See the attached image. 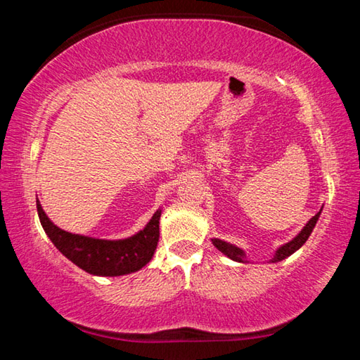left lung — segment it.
Instances as JSON below:
<instances>
[{"label": "left lung", "instance_id": "8db88e82", "mask_svg": "<svg viewBox=\"0 0 360 360\" xmlns=\"http://www.w3.org/2000/svg\"><path fill=\"white\" fill-rule=\"evenodd\" d=\"M321 211L318 212V214L309 219V221L307 222V225H304L300 233H298L294 240H290L289 243H285V245H283L281 248H278V251L275 252V255H273V259L270 262H273V264H275V262H281L285 257H289V255L294 254L295 251H298V249H300L304 245V241L308 240V236L311 235L314 225H316V222H318V219L321 216ZM211 241H212V245H214L219 249V251L227 255V257H230L231 260L243 262V264H245V262H248L246 260V254H245V251H243V249L236 248L233 245H230V243H227V241L217 240V238H212Z\"/></svg>", "mask_w": 360, "mask_h": 360}]
</instances>
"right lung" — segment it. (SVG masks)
<instances>
[{
    "label": "right lung",
    "instance_id": "obj_1",
    "mask_svg": "<svg viewBox=\"0 0 360 360\" xmlns=\"http://www.w3.org/2000/svg\"><path fill=\"white\" fill-rule=\"evenodd\" d=\"M36 208L42 229L56 248L72 264L96 276H122L138 271L150 262L155 252L158 236V221L162 210H157L150 221L136 235L125 240H98L76 235L57 227L46 216L36 200Z\"/></svg>",
    "mask_w": 360,
    "mask_h": 360
}]
</instances>
